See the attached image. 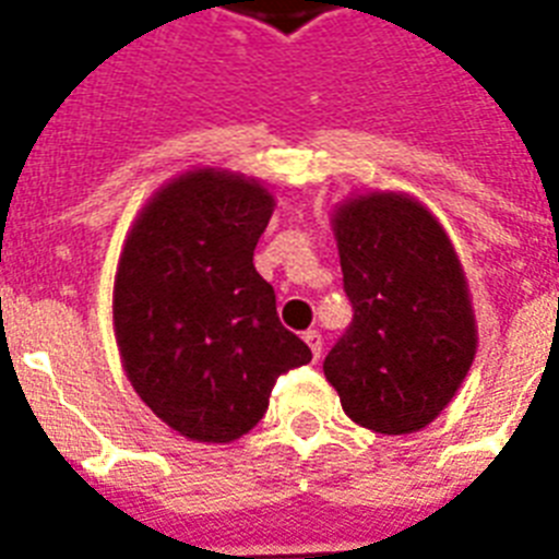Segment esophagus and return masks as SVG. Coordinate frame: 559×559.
Listing matches in <instances>:
<instances>
[{
    "label": "esophagus",
    "mask_w": 559,
    "mask_h": 559,
    "mask_svg": "<svg viewBox=\"0 0 559 559\" xmlns=\"http://www.w3.org/2000/svg\"><path fill=\"white\" fill-rule=\"evenodd\" d=\"M304 342L310 344L312 356L321 358V347H324V342H321V333H319V330H307V333H304Z\"/></svg>",
    "instance_id": "esophagus-1"
}]
</instances>
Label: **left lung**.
Wrapping results in <instances>:
<instances>
[{
    "label": "left lung",
    "instance_id": "left-lung-1",
    "mask_svg": "<svg viewBox=\"0 0 559 559\" xmlns=\"http://www.w3.org/2000/svg\"><path fill=\"white\" fill-rule=\"evenodd\" d=\"M347 333L324 358L356 425L388 437L421 430L448 407L476 356L468 281L442 224L416 198L356 194L333 212Z\"/></svg>",
    "mask_w": 559,
    "mask_h": 559
}]
</instances>
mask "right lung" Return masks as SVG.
Returning a JSON list of instances; mask_svg holds the SVG:
<instances>
[{"instance_id": "1", "label": "right lung", "mask_w": 559, "mask_h": 559, "mask_svg": "<svg viewBox=\"0 0 559 559\" xmlns=\"http://www.w3.org/2000/svg\"><path fill=\"white\" fill-rule=\"evenodd\" d=\"M252 177L194 169L143 206L122 243L115 335L131 388L180 437L233 442L310 347L278 321L252 255L272 217Z\"/></svg>"}]
</instances>
